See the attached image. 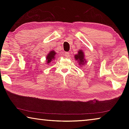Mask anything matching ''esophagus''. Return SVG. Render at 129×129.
Segmentation results:
<instances>
[{
  "mask_svg": "<svg viewBox=\"0 0 129 129\" xmlns=\"http://www.w3.org/2000/svg\"><path fill=\"white\" fill-rule=\"evenodd\" d=\"M69 52H65V53H64V56L65 57H67V58H68V57L69 56Z\"/></svg>",
  "mask_w": 129,
  "mask_h": 129,
  "instance_id": "1",
  "label": "esophagus"
}]
</instances>
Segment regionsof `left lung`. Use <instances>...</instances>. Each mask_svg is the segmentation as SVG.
I'll return each mask as SVG.
<instances>
[{"mask_svg": "<svg viewBox=\"0 0 129 129\" xmlns=\"http://www.w3.org/2000/svg\"><path fill=\"white\" fill-rule=\"evenodd\" d=\"M85 56L84 52L82 50H79L78 51V54H76L75 55V59L77 60L78 61V64H79L81 67L83 66L84 64H85L86 62V61L85 59Z\"/></svg>", "mask_w": 129, "mask_h": 129, "instance_id": "obj_1", "label": "left lung"}]
</instances>
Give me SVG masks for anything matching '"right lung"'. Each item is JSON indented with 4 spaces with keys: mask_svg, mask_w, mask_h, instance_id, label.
Masks as SVG:
<instances>
[{
    "mask_svg": "<svg viewBox=\"0 0 129 129\" xmlns=\"http://www.w3.org/2000/svg\"><path fill=\"white\" fill-rule=\"evenodd\" d=\"M56 52H54V51H51L47 54V56L46 57L47 64H50V62H51V61L54 60V58H56Z\"/></svg>",
    "mask_w": 129,
    "mask_h": 129,
    "instance_id": "right-lung-1",
    "label": "right lung"
}]
</instances>
